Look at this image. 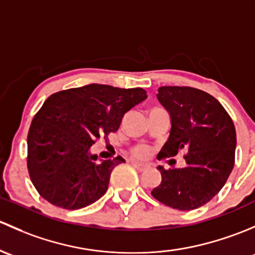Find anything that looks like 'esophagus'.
<instances>
[{"mask_svg":"<svg viewBox=\"0 0 255 255\" xmlns=\"http://www.w3.org/2000/svg\"><path fill=\"white\" fill-rule=\"evenodd\" d=\"M131 163H132V166L133 167H136L137 168L138 170H141V172H142V170H146V169H148V164H146V163H141V162H137V161H132L131 162Z\"/></svg>","mask_w":255,"mask_h":255,"instance_id":"1","label":"esophagus"}]
</instances>
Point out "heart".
Returning a JSON list of instances; mask_svg holds the SVG:
<instances>
[{"instance_id": "b5f03b06", "label": "heart", "mask_w": 255, "mask_h": 255, "mask_svg": "<svg viewBox=\"0 0 255 255\" xmlns=\"http://www.w3.org/2000/svg\"><path fill=\"white\" fill-rule=\"evenodd\" d=\"M148 148H146V147H137V148L133 149V154L138 158H145V157L148 156Z\"/></svg>"}]
</instances>
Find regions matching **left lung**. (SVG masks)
Wrapping results in <instances>:
<instances>
[{
	"mask_svg": "<svg viewBox=\"0 0 255 255\" xmlns=\"http://www.w3.org/2000/svg\"><path fill=\"white\" fill-rule=\"evenodd\" d=\"M157 99L172 125L161 154H186L184 167H157L162 182L151 194L172 209H198L219 194L232 172L237 145L235 125L220 102L200 89L164 86L158 88Z\"/></svg>",
	"mask_w": 255,
	"mask_h": 255,
	"instance_id": "8db88e82",
	"label": "left lung"
}]
</instances>
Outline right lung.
Wrapping results in <instances>:
<instances>
[{
  "label": "right lung",
  "mask_w": 255,
  "mask_h": 255,
  "mask_svg": "<svg viewBox=\"0 0 255 255\" xmlns=\"http://www.w3.org/2000/svg\"><path fill=\"white\" fill-rule=\"evenodd\" d=\"M147 98L142 88L92 85L51 94L28 132V172L38 193L55 206L77 210L108 190L124 158L99 159L91 152L101 136L115 132L124 115Z\"/></svg>",
  "instance_id": "right-lung-1"
}]
</instances>
